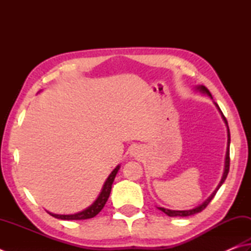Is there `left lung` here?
I'll return each mask as SVG.
<instances>
[{
	"label": "left lung",
	"mask_w": 251,
	"mask_h": 251,
	"mask_svg": "<svg viewBox=\"0 0 251 251\" xmlns=\"http://www.w3.org/2000/svg\"><path fill=\"white\" fill-rule=\"evenodd\" d=\"M198 89H200L201 92L205 93V94H207V95H209V96H211V97H212V95H211L210 91H209V89H207L205 86H200V87H198ZM215 105H216V103H215ZM216 107L219 108V110L221 111V109H220L219 105H216ZM221 113H222V117H223V119H224V121H225L226 126H227V135H228V140H227V152H226V158H225V169H224L223 177H222V180H221L220 184H219V186H217V188L215 189V191H214L213 193H212L211 197H209V199H207L206 201L203 202L201 205H199V206H198V207H196V209H192V210H187V211H173V210L164 209V207H158V209H159L160 211H163L164 213H165V214H167L168 216H189V215L197 214V213H199V212L203 211V210L205 209V207H206L207 205H209V203L211 202V200L213 199L214 196L216 195L217 190H219L220 187H221L222 184H223V182L225 181L226 177H227L228 172H229V162H230V158H229V143H230V133H229V129H228L227 120H226V118H225V116L223 115V112L221 111Z\"/></svg>",
	"instance_id": "obj_1"
}]
</instances>
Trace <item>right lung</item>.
I'll use <instances>...</instances> for the list:
<instances>
[{"mask_svg":"<svg viewBox=\"0 0 251 251\" xmlns=\"http://www.w3.org/2000/svg\"><path fill=\"white\" fill-rule=\"evenodd\" d=\"M120 166H117L113 172L109 175V177L107 178V180L103 184V188L100 192V195L97 198V200L93 203V204L87 207L86 210H84L79 213L76 214H71V215H59V214H53V213H49L51 216L55 217V219H60V220H87V219H92V217L96 216L99 212L102 210V207L105 206L106 202L108 200V198L110 196V191H111V186L112 182L115 180V177L119 170Z\"/></svg>","mask_w":251,"mask_h":251,"instance_id":"add662e5","label":"right lung"}]
</instances>
